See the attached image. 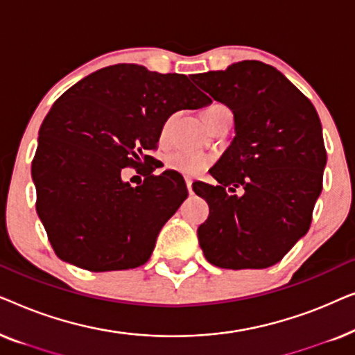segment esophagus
I'll return each instance as SVG.
<instances>
[{
	"label": "esophagus",
	"mask_w": 355,
	"mask_h": 355,
	"mask_svg": "<svg viewBox=\"0 0 355 355\" xmlns=\"http://www.w3.org/2000/svg\"><path fill=\"white\" fill-rule=\"evenodd\" d=\"M192 179L191 178H186V186H187V191L189 193H192Z\"/></svg>",
	"instance_id": "1"
}]
</instances>
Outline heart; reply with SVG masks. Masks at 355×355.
Wrapping results in <instances>:
<instances>
[{
    "label": "heart",
    "instance_id": "obj_1",
    "mask_svg": "<svg viewBox=\"0 0 355 355\" xmlns=\"http://www.w3.org/2000/svg\"><path fill=\"white\" fill-rule=\"evenodd\" d=\"M220 108H225V106L216 105V103L207 106V108L202 110V118L205 119L208 114H211L213 111ZM166 132H168V124L164 125L163 129V137L166 135ZM210 162L211 158L208 157V155L200 153V152H189V150H178V152L171 153L166 158V164L169 169L182 173V174H189V176H196V174L202 173L203 169L210 164Z\"/></svg>",
    "mask_w": 355,
    "mask_h": 355
}]
</instances>
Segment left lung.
Wrapping results in <instances>:
<instances>
[{"mask_svg":"<svg viewBox=\"0 0 355 355\" xmlns=\"http://www.w3.org/2000/svg\"><path fill=\"white\" fill-rule=\"evenodd\" d=\"M191 79L234 114V139L193 182L210 215L198 226L203 255L220 268H268L307 234L322 193L327 150L310 100L273 66L241 61ZM241 188V196L230 194Z\"/></svg>","mask_w":355,"mask_h":355,"instance_id":"8db88e82","label":"left lung"}]
</instances>
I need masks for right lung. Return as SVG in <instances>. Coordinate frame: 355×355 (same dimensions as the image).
<instances>
[{
    "instance_id": "add662e5",
    "label": "right lung",
    "mask_w": 355,
    "mask_h": 355,
    "mask_svg": "<svg viewBox=\"0 0 355 355\" xmlns=\"http://www.w3.org/2000/svg\"><path fill=\"white\" fill-rule=\"evenodd\" d=\"M211 100L184 74L103 67L64 92L43 119L32 162L37 213L56 255L90 271L137 268L187 197L176 171L132 187L121 169L148 166L166 119Z\"/></svg>"
}]
</instances>
